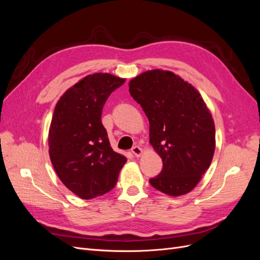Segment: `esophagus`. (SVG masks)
<instances>
[{
  "label": "esophagus",
  "mask_w": 260,
  "mask_h": 260,
  "mask_svg": "<svg viewBox=\"0 0 260 260\" xmlns=\"http://www.w3.org/2000/svg\"><path fill=\"white\" fill-rule=\"evenodd\" d=\"M131 153H132L133 155H135V156L139 157V156L142 155V148H141V147L138 146V145L133 146V147L131 148Z\"/></svg>",
  "instance_id": "esophagus-1"
}]
</instances>
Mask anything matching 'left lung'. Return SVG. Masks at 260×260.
Wrapping results in <instances>:
<instances>
[{"label": "left lung", "mask_w": 260, "mask_h": 260, "mask_svg": "<svg viewBox=\"0 0 260 260\" xmlns=\"http://www.w3.org/2000/svg\"><path fill=\"white\" fill-rule=\"evenodd\" d=\"M129 92L149 121V143L162 159L149 179L170 196L186 194L209 168L216 130L209 109L192 84L171 72L148 70L129 82Z\"/></svg>", "instance_id": "obj_1"}]
</instances>
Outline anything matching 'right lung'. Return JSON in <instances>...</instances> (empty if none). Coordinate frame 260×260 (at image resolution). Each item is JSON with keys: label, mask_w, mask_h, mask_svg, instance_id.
<instances>
[{"label": "right lung", "mask_w": 260, "mask_h": 260, "mask_svg": "<svg viewBox=\"0 0 260 260\" xmlns=\"http://www.w3.org/2000/svg\"><path fill=\"white\" fill-rule=\"evenodd\" d=\"M124 81L111 74L89 75L62 94L55 106L50 158L61 182L82 200L114 188L127 161L113 151L101 120L106 100Z\"/></svg>", "instance_id": "1"}]
</instances>
